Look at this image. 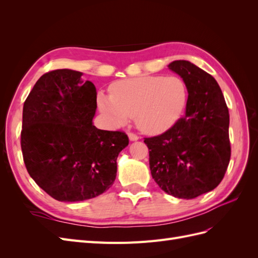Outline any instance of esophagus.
<instances>
[{
	"instance_id": "1",
	"label": "esophagus",
	"mask_w": 258,
	"mask_h": 258,
	"mask_svg": "<svg viewBox=\"0 0 258 258\" xmlns=\"http://www.w3.org/2000/svg\"><path fill=\"white\" fill-rule=\"evenodd\" d=\"M128 137H129L130 141H137V140H139V137L137 135H135V134H131V132H129Z\"/></svg>"
}]
</instances>
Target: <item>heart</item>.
<instances>
[{"instance_id":"obj_1","label":"heart","mask_w":258,"mask_h":258,"mask_svg":"<svg viewBox=\"0 0 258 258\" xmlns=\"http://www.w3.org/2000/svg\"><path fill=\"white\" fill-rule=\"evenodd\" d=\"M111 95H98V106L113 127L135 117L146 135H159L181 117L187 102V87L176 76H140L117 82Z\"/></svg>"}]
</instances>
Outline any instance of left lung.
I'll list each match as a JSON object with an SVG mask.
<instances>
[{
    "instance_id": "8db88e82",
    "label": "left lung",
    "mask_w": 258,
    "mask_h": 258,
    "mask_svg": "<svg viewBox=\"0 0 258 258\" xmlns=\"http://www.w3.org/2000/svg\"><path fill=\"white\" fill-rule=\"evenodd\" d=\"M182 77L185 115L162 135L145 138L154 181L173 197L192 199L221 183L230 159L229 112L212 75L186 60L168 66Z\"/></svg>"
}]
</instances>
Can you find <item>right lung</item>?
Wrapping results in <instances>:
<instances>
[{
    "label": "right lung",
    "instance_id": "obj_1",
    "mask_svg": "<svg viewBox=\"0 0 258 258\" xmlns=\"http://www.w3.org/2000/svg\"><path fill=\"white\" fill-rule=\"evenodd\" d=\"M82 72L40 77L23 104L21 150L30 176L58 201L95 198L113 185L124 132L93 126L97 90Z\"/></svg>",
    "mask_w": 258,
    "mask_h": 258
}]
</instances>
